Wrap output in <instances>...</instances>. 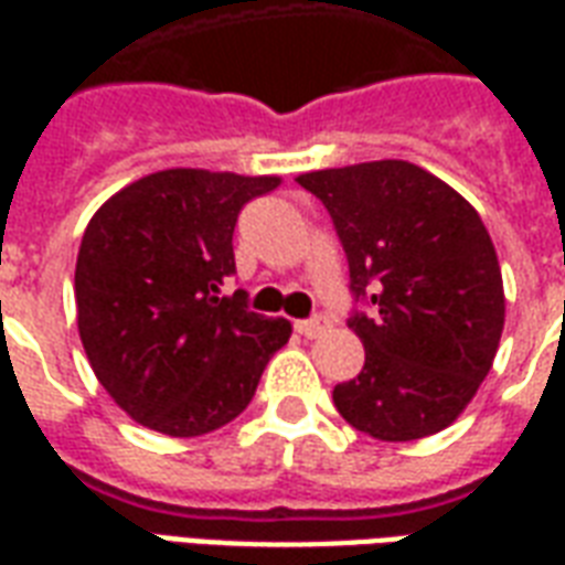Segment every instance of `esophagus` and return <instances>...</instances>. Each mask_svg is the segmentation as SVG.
Listing matches in <instances>:
<instances>
[{
	"label": "esophagus",
	"mask_w": 565,
	"mask_h": 565,
	"mask_svg": "<svg viewBox=\"0 0 565 565\" xmlns=\"http://www.w3.org/2000/svg\"><path fill=\"white\" fill-rule=\"evenodd\" d=\"M329 326H332V320H329V317L315 315V317H308V320H299V323H296V332L305 338H320L326 329H329Z\"/></svg>",
	"instance_id": "34e87169"
}]
</instances>
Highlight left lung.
I'll return each instance as SVG.
<instances>
[{"instance_id":"1","label":"left lung","mask_w":565,"mask_h":565,"mask_svg":"<svg viewBox=\"0 0 565 565\" xmlns=\"http://www.w3.org/2000/svg\"><path fill=\"white\" fill-rule=\"evenodd\" d=\"M329 212L350 266L347 326L365 347L338 413L374 440L443 431L491 371L503 332V278L479 212L407 161L296 179Z\"/></svg>"}]
</instances>
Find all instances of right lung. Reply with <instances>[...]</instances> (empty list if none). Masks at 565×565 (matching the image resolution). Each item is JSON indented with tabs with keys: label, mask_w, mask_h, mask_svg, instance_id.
Instances as JSON below:
<instances>
[{
	"label": "right lung",
	"mask_w": 565,
	"mask_h": 565,
	"mask_svg": "<svg viewBox=\"0 0 565 565\" xmlns=\"http://www.w3.org/2000/svg\"><path fill=\"white\" fill-rule=\"evenodd\" d=\"M278 177L161 170L104 203L83 233L74 296L81 341L110 398L152 431L200 437L254 398L287 320L224 294L233 230Z\"/></svg>",
	"instance_id": "1"
}]
</instances>
